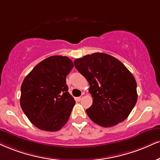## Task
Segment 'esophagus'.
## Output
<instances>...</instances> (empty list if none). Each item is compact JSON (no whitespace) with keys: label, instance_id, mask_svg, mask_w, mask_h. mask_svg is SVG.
<instances>
[{"label":"esophagus","instance_id":"obj_1","mask_svg":"<svg viewBox=\"0 0 160 160\" xmlns=\"http://www.w3.org/2000/svg\"><path fill=\"white\" fill-rule=\"evenodd\" d=\"M82 99V96H80V97H78V98H77V100H78V101H80Z\"/></svg>","mask_w":160,"mask_h":160}]
</instances>
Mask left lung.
I'll use <instances>...</instances> for the list:
<instances>
[{
	"instance_id": "left-lung-1",
	"label": "left lung",
	"mask_w": 160,
	"mask_h": 160,
	"mask_svg": "<svg viewBox=\"0 0 160 160\" xmlns=\"http://www.w3.org/2000/svg\"><path fill=\"white\" fill-rule=\"evenodd\" d=\"M74 63L90 85L93 103L86 111L92 122L109 128L128 118L138 95L135 78L125 65L104 53L84 56Z\"/></svg>"
}]
</instances>
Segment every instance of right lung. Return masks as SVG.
Instances as JSON below:
<instances>
[{"label":"right lung","mask_w":160,"mask_h":160,"mask_svg":"<svg viewBox=\"0 0 160 160\" xmlns=\"http://www.w3.org/2000/svg\"><path fill=\"white\" fill-rule=\"evenodd\" d=\"M73 67L68 57L52 56L40 62L24 78L21 107L40 130L58 131L68 121L75 101L68 92L65 79Z\"/></svg>","instance_id":"add662e5"}]
</instances>
